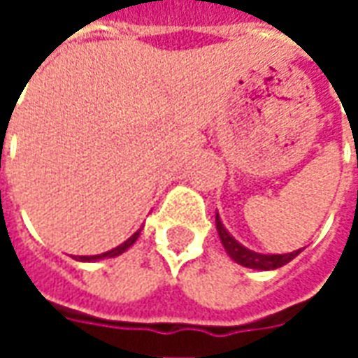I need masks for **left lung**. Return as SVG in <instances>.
Listing matches in <instances>:
<instances>
[{"instance_id":"obj_1","label":"left lung","mask_w":358,"mask_h":358,"mask_svg":"<svg viewBox=\"0 0 358 358\" xmlns=\"http://www.w3.org/2000/svg\"><path fill=\"white\" fill-rule=\"evenodd\" d=\"M217 232L220 236V241L224 245L226 253L232 257L234 261L241 266H248V268H257V270H274L280 268L287 264L292 259L299 255V251H293V253H285V255H263V253H255L251 249H245L241 243L234 240L230 234L226 232V228L220 222V218L217 215Z\"/></svg>"}]
</instances>
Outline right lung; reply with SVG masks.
<instances>
[{
    "mask_svg": "<svg viewBox=\"0 0 358 358\" xmlns=\"http://www.w3.org/2000/svg\"><path fill=\"white\" fill-rule=\"evenodd\" d=\"M141 230H138V232L134 234L132 238H128V240L124 241V243H120L118 248L110 249V251H107V253H101V255H92V257H78L76 261H82V263H92V261H99V259H109V257H117L120 255V253H124L126 249L130 248V245H134V241L138 240V236H140Z\"/></svg>",
    "mask_w": 358,
    "mask_h": 358,
    "instance_id": "1",
    "label": "right lung"
}]
</instances>
